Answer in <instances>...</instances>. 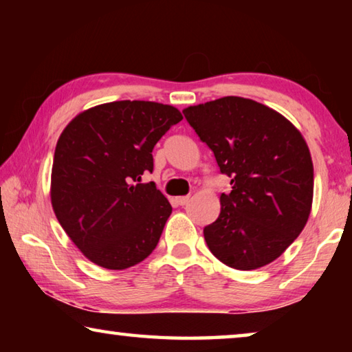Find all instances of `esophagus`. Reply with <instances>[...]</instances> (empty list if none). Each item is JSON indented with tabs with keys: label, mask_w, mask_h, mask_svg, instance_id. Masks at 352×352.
Returning a JSON list of instances; mask_svg holds the SVG:
<instances>
[{
	"label": "esophagus",
	"mask_w": 352,
	"mask_h": 352,
	"mask_svg": "<svg viewBox=\"0 0 352 352\" xmlns=\"http://www.w3.org/2000/svg\"><path fill=\"white\" fill-rule=\"evenodd\" d=\"M189 199H190L189 195H183V197H177V204L183 206V205H186V204H188Z\"/></svg>",
	"instance_id": "obj_1"
}]
</instances>
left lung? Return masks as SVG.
Here are the masks:
<instances>
[{
    "mask_svg": "<svg viewBox=\"0 0 352 352\" xmlns=\"http://www.w3.org/2000/svg\"><path fill=\"white\" fill-rule=\"evenodd\" d=\"M214 152L233 190L205 226L210 252L236 270H254L281 256L312 210L314 164L300 130L253 99L225 96L183 110Z\"/></svg>",
    "mask_w": 352,
    "mask_h": 352,
    "instance_id": "obj_1",
    "label": "left lung"
}]
</instances>
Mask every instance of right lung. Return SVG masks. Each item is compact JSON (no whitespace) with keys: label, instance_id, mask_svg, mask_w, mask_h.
I'll list each match as a JSON object with an SVG mask.
<instances>
[{"label":"right lung","instance_id":"right-lung-1","mask_svg":"<svg viewBox=\"0 0 352 352\" xmlns=\"http://www.w3.org/2000/svg\"><path fill=\"white\" fill-rule=\"evenodd\" d=\"M183 119L151 100L91 107L63 129L51 172V204L58 223L94 264L124 270L144 261L163 233L172 206L155 183L152 151Z\"/></svg>","mask_w":352,"mask_h":352}]
</instances>
